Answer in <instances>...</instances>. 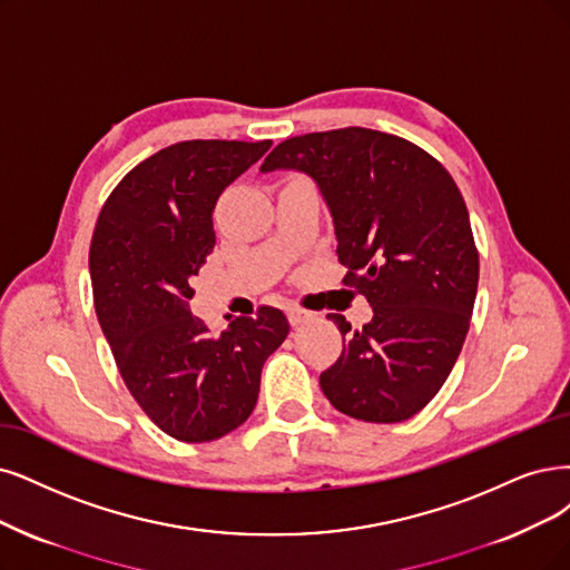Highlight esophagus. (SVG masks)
<instances>
[{"label": "esophagus", "mask_w": 570, "mask_h": 570, "mask_svg": "<svg viewBox=\"0 0 570 570\" xmlns=\"http://www.w3.org/2000/svg\"><path fill=\"white\" fill-rule=\"evenodd\" d=\"M286 317H288V324H291V326H301L303 322H307L309 314L303 312V309H288Z\"/></svg>", "instance_id": "1"}]
</instances>
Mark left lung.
Instances as JSON below:
<instances>
[{
  "label": "left lung",
  "instance_id": "left-lung-1",
  "mask_svg": "<svg viewBox=\"0 0 570 570\" xmlns=\"http://www.w3.org/2000/svg\"><path fill=\"white\" fill-rule=\"evenodd\" d=\"M298 171L317 185L347 267L343 284L373 320L343 333V354L320 375L341 413L402 423L446 383L470 328L479 253L465 199L449 171L417 145L373 129L324 131L279 142L261 166Z\"/></svg>",
  "mask_w": 570,
  "mask_h": 570
}]
</instances>
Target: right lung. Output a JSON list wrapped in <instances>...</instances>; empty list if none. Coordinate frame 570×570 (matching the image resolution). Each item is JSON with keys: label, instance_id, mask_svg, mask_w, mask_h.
I'll list each match as a JSON object with an SVG mask.
<instances>
[{"label": "right lung", "instance_id": "right-lung-1", "mask_svg": "<svg viewBox=\"0 0 570 570\" xmlns=\"http://www.w3.org/2000/svg\"><path fill=\"white\" fill-rule=\"evenodd\" d=\"M269 140L168 145L124 176L89 250L96 314L140 409L187 444L237 430L256 409L261 371L288 335L277 307L235 317L214 335L193 317L189 286L214 250V206Z\"/></svg>", "mask_w": 570, "mask_h": 570}]
</instances>
